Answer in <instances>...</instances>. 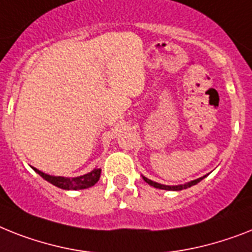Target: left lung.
<instances>
[{
  "instance_id": "1",
  "label": "left lung",
  "mask_w": 252,
  "mask_h": 252,
  "mask_svg": "<svg viewBox=\"0 0 252 252\" xmlns=\"http://www.w3.org/2000/svg\"><path fill=\"white\" fill-rule=\"evenodd\" d=\"M204 179L203 177H200V179H197L194 180V181H190V183L185 184V185H179V186H167V185H161V184H158V183H154V181H151V180L146 179V177H144V180L146 181L149 185L154 186V188H158V189H164V190H183V189H188V188H190V186L195 185V184H198L199 181H202V180Z\"/></svg>"
}]
</instances>
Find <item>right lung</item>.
Instances as JSON below:
<instances>
[{
	"mask_svg": "<svg viewBox=\"0 0 252 252\" xmlns=\"http://www.w3.org/2000/svg\"><path fill=\"white\" fill-rule=\"evenodd\" d=\"M34 171L38 173V175L45 179L46 181H49L53 185L58 186L61 189L66 190H76V189H87V188H91L94 184L97 183L99 180V176H101V169H94L92 172L87 173V175L79 176V177H73V179H68V177H61V176H49L46 173L41 172L38 169L34 168Z\"/></svg>",
	"mask_w": 252,
	"mask_h": 252,
	"instance_id": "add662e5",
	"label": "right lung"
}]
</instances>
